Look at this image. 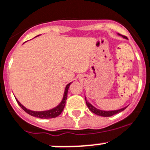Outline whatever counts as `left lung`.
<instances>
[{
    "label": "left lung",
    "instance_id": "8db88e82",
    "mask_svg": "<svg viewBox=\"0 0 150 150\" xmlns=\"http://www.w3.org/2000/svg\"><path fill=\"white\" fill-rule=\"evenodd\" d=\"M119 35H121L118 34ZM122 37L124 38H126L125 36H122L121 35ZM86 98V105H87L88 108L92 112L95 113L96 115H100V116H103V117H109V116H112L113 115H115V114H117L119 112H121L124 109H126V107H124L122 109H117V110H112V111H105V110H101V109H98L97 108H96L95 106H93L92 104L90 103H88L87 100H86V97H85Z\"/></svg>",
    "mask_w": 150,
    "mask_h": 150
}]
</instances>
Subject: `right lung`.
<instances>
[{"instance_id":"obj_1","label":"right lung","mask_w":150,"mask_h":150,"mask_svg":"<svg viewBox=\"0 0 150 150\" xmlns=\"http://www.w3.org/2000/svg\"><path fill=\"white\" fill-rule=\"evenodd\" d=\"M38 36H39V35H38ZM71 82L69 83L66 86L65 88H64V95H63V98L62 100L61 101V103L55 106L53 109H48V110H45V111H32L30 110V109H27L21 103L19 102V101L16 98V100L18 102V105H20L21 108L24 111V112H26L27 113H28L29 115H32V116H35V117L39 118V119H52V118H55L57 116L60 115L61 113L62 112L63 109L64 108V105H65V102H66L67 99V94H68V91H69V88L71 85Z\"/></svg>"}]
</instances>
